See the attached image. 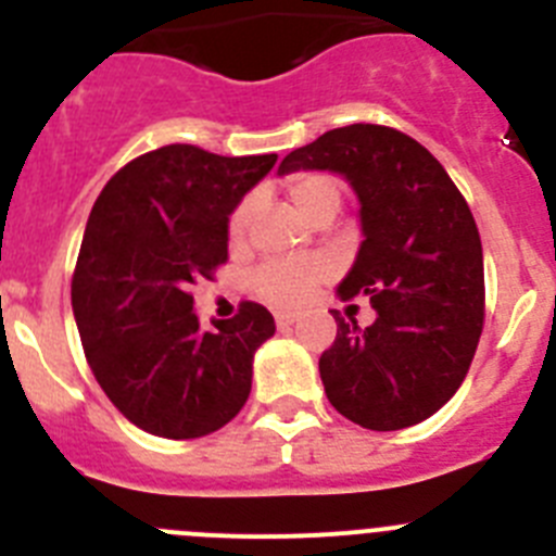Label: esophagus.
Wrapping results in <instances>:
<instances>
[{
  "mask_svg": "<svg viewBox=\"0 0 556 556\" xmlns=\"http://www.w3.org/2000/svg\"><path fill=\"white\" fill-rule=\"evenodd\" d=\"M298 317H301V314L292 312V308H281V312H275V323H278V328L294 326V323H298Z\"/></svg>",
  "mask_w": 556,
  "mask_h": 556,
  "instance_id": "34e87169",
  "label": "esophagus"
}]
</instances>
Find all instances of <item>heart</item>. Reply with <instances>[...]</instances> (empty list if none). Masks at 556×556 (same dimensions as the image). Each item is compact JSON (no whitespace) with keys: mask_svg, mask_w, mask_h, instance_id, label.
I'll list each match as a JSON object with an SVG mask.
<instances>
[{"mask_svg":"<svg viewBox=\"0 0 556 556\" xmlns=\"http://www.w3.org/2000/svg\"><path fill=\"white\" fill-rule=\"evenodd\" d=\"M287 194L292 205L303 217L312 219L326 208H339L342 200V186L333 175L326 172H301L287 180ZM255 217V198H244L242 203L230 211L228 236L233 242H242L248 236ZM328 275V264L323 258H283V262H267L255 269L250 283L258 298L278 306H298L308 301L317 289V283Z\"/></svg>","mask_w":556,"mask_h":556,"instance_id":"b5f03b06","label":"heart"}]
</instances>
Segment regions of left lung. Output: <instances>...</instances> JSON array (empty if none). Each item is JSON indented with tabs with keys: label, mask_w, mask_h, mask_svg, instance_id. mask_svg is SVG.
Instances as JSON below:
<instances>
[{
	"label": "left lung",
	"mask_w": 556,
	"mask_h": 556,
	"mask_svg": "<svg viewBox=\"0 0 556 556\" xmlns=\"http://www.w3.org/2000/svg\"><path fill=\"white\" fill-rule=\"evenodd\" d=\"M298 169L337 172L356 191L365 242L337 294H367L376 308L367 328L331 312L337 339L320 356L328 401L362 429L420 424L459 390L484 326L473 214L443 164L395 127L323 132L278 175Z\"/></svg>",
	"instance_id": "1"
}]
</instances>
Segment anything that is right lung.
I'll use <instances>...</instances> for the list:
<instances>
[{"label":"right lung","mask_w":556,"mask_h":556,"mask_svg":"<svg viewBox=\"0 0 556 556\" xmlns=\"http://www.w3.org/2000/svg\"><path fill=\"white\" fill-rule=\"evenodd\" d=\"M278 155H214L166 144L132 159L100 191L72 278L91 372L139 429L194 440L239 415L273 314L242 303L200 328L191 287L228 262V217Z\"/></svg>","instance_id":"1"}]
</instances>
